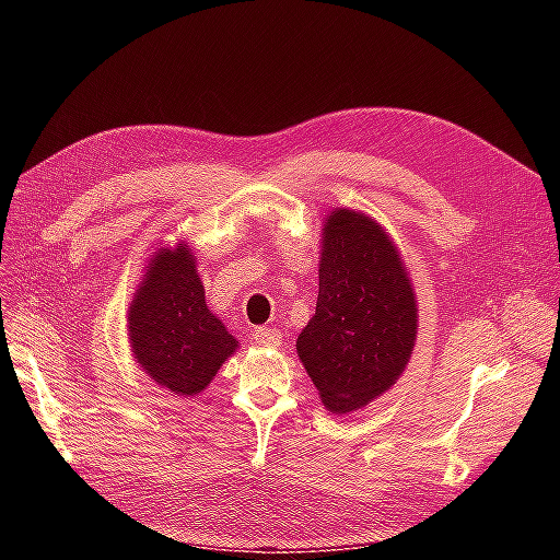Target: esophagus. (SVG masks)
I'll return each instance as SVG.
<instances>
[{
    "mask_svg": "<svg viewBox=\"0 0 560 560\" xmlns=\"http://www.w3.org/2000/svg\"><path fill=\"white\" fill-rule=\"evenodd\" d=\"M254 343L261 346V348H278L282 343V334L276 329H268V327H257L252 331Z\"/></svg>",
    "mask_w": 560,
    "mask_h": 560,
    "instance_id": "esophagus-1",
    "label": "esophagus"
}]
</instances>
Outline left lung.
Masks as SVG:
<instances>
[{
    "label": "left lung",
    "mask_w": 560,
    "mask_h": 560,
    "mask_svg": "<svg viewBox=\"0 0 560 560\" xmlns=\"http://www.w3.org/2000/svg\"><path fill=\"white\" fill-rule=\"evenodd\" d=\"M315 315L296 354L331 413L364 409L409 364L418 301L393 235L374 217L334 208L322 222Z\"/></svg>",
    "instance_id": "1"
}]
</instances>
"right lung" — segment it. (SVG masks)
<instances>
[{"label":"right lung","instance_id":"obj_1","mask_svg":"<svg viewBox=\"0 0 560 560\" xmlns=\"http://www.w3.org/2000/svg\"><path fill=\"white\" fill-rule=\"evenodd\" d=\"M128 341L144 374L177 397H196L238 350L206 303V287L186 241L161 245L128 306Z\"/></svg>","mask_w":560,"mask_h":560}]
</instances>
